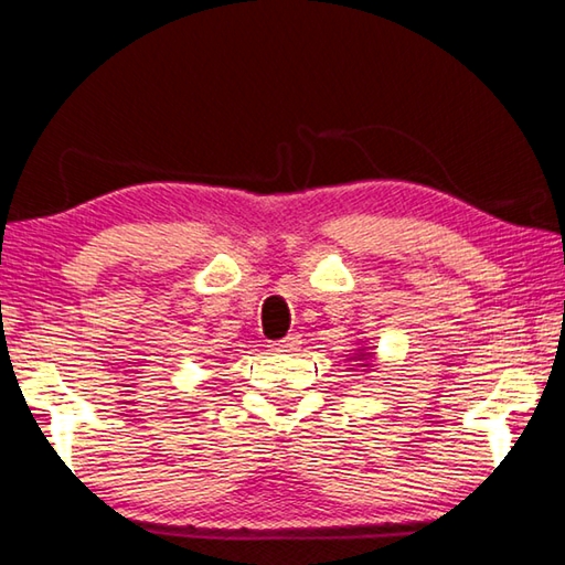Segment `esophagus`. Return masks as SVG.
I'll use <instances>...</instances> for the list:
<instances>
[{
  "label": "esophagus",
  "instance_id": "1",
  "mask_svg": "<svg viewBox=\"0 0 565 565\" xmlns=\"http://www.w3.org/2000/svg\"><path fill=\"white\" fill-rule=\"evenodd\" d=\"M271 347H274L276 354H294V352H299L301 339L297 334H289L286 339H281V342H276Z\"/></svg>",
  "mask_w": 565,
  "mask_h": 565
}]
</instances>
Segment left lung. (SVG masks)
Returning <instances> with one entry per match:
<instances>
[{
    "instance_id": "left-lung-1",
    "label": "left lung",
    "mask_w": 565,
    "mask_h": 565,
    "mask_svg": "<svg viewBox=\"0 0 565 565\" xmlns=\"http://www.w3.org/2000/svg\"><path fill=\"white\" fill-rule=\"evenodd\" d=\"M360 356H370V352H360Z\"/></svg>"
}]
</instances>
